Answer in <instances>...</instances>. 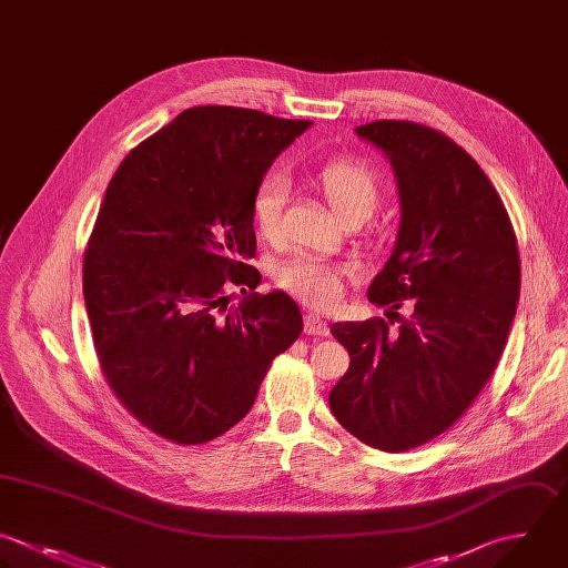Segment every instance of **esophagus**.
<instances>
[{
	"label": "esophagus",
	"mask_w": 568,
	"mask_h": 568,
	"mask_svg": "<svg viewBox=\"0 0 568 568\" xmlns=\"http://www.w3.org/2000/svg\"><path fill=\"white\" fill-rule=\"evenodd\" d=\"M304 331H306L308 335H322V337H326V335L331 333L328 324H326L320 315H313V313H308V315L304 317Z\"/></svg>",
	"instance_id": "esophagus-1"
}]
</instances>
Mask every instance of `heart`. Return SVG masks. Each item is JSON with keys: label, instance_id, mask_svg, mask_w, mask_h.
I'll use <instances>...</instances> for the list:
<instances>
[{"label": "heart", "instance_id": "obj_1", "mask_svg": "<svg viewBox=\"0 0 568 568\" xmlns=\"http://www.w3.org/2000/svg\"><path fill=\"white\" fill-rule=\"evenodd\" d=\"M315 186L337 220L348 215L368 217L377 204L375 178L353 160H333L315 173ZM284 182L264 178L251 202L253 226L262 237H275L282 220ZM344 268L317 260H291L275 268V282L313 308H328L342 295Z\"/></svg>", "mask_w": 568, "mask_h": 568}]
</instances>
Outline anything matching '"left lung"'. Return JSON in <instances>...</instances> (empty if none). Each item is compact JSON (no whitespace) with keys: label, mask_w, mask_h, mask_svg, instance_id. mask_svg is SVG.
Segmentation results:
<instances>
[{"label":"left lung","mask_w":568,"mask_h":568,"mask_svg":"<svg viewBox=\"0 0 568 568\" xmlns=\"http://www.w3.org/2000/svg\"><path fill=\"white\" fill-rule=\"evenodd\" d=\"M355 135L388 160L399 229L368 300L413 315L337 322L351 366L331 388L337 422L364 444L419 446L473 404L506 346L519 300V253L506 209L477 162L446 135L379 120Z\"/></svg>","instance_id":"1"}]
</instances>
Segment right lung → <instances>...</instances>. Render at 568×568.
I'll return each instance as SVG.
<instances>
[{
	"label": "right lung",
	"mask_w": 568,
	"mask_h": 568,
	"mask_svg": "<svg viewBox=\"0 0 568 568\" xmlns=\"http://www.w3.org/2000/svg\"><path fill=\"white\" fill-rule=\"evenodd\" d=\"M313 122L195 106L115 171L84 255V302L102 371L153 433L204 444L253 406L271 362L302 333L284 291L255 293L251 202ZM252 288L227 308L231 284Z\"/></svg>",
	"instance_id": "obj_1"
}]
</instances>
